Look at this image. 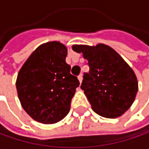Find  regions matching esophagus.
I'll use <instances>...</instances> for the list:
<instances>
[{
	"instance_id": "obj_1",
	"label": "esophagus",
	"mask_w": 149,
	"mask_h": 149,
	"mask_svg": "<svg viewBox=\"0 0 149 149\" xmlns=\"http://www.w3.org/2000/svg\"><path fill=\"white\" fill-rule=\"evenodd\" d=\"M78 80H79V81H80V84L81 83V81H83V74H79L78 75Z\"/></svg>"
}]
</instances>
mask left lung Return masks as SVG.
Here are the masks:
<instances>
[{"label": "left lung", "mask_w": 149, "mask_h": 149, "mask_svg": "<svg viewBox=\"0 0 149 149\" xmlns=\"http://www.w3.org/2000/svg\"><path fill=\"white\" fill-rule=\"evenodd\" d=\"M73 49L81 52L88 60L90 71L84 74L81 89L93 111L107 118L122 116L130 108L138 92L133 70L107 45H74Z\"/></svg>", "instance_id": "8db88e82"}]
</instances>
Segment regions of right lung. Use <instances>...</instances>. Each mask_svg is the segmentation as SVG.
<instances>
[{"mask_svg": "<svg viewBox=\"0 0 149 149\" xmlns=\"http://www.w3.org/2000/svg\"><path fill=\"white\" fill-rule=\"evenodd\" d=\"M66 55L68 49L60 42L44 43L31 54L17 74L16 86L20 103L39 123H58L70 110L80 83L70 74Z\"/></svg>", "mask_w": 149, "mask_h": 149, "instance_id": "right-lung-1", "label": "right lung"}]
</instances>
